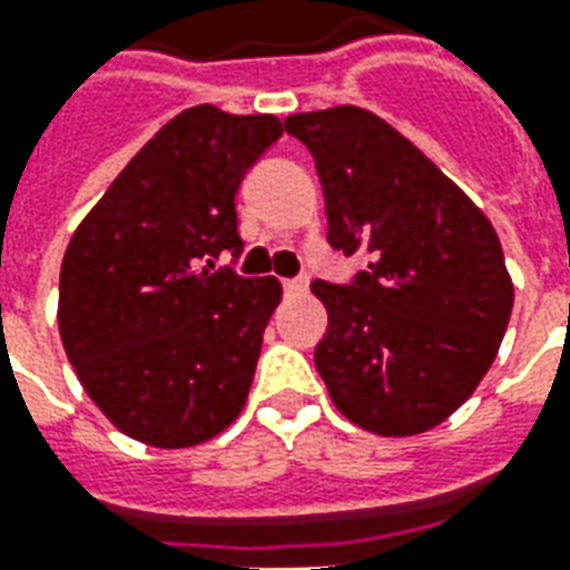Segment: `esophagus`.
I'll return each mask as SVG.
<instances>
[{
  "label": "esophagus",
  "mask_w": 570,
  "mask_h": 570,
  "mask_svg": "<svg viewBox=\"0 0 570 570\" xmlns=\"http://www.w3.org/2000/svg\"><path fill=\"white\" fill-rule=\"evenodd\" d=\"M308 289V284L302 277H293V281H284V293L286 296H302Z\"/></svg>",
  "instance_id": "34e87169"
}]
</instances>
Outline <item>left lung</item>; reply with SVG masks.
<instances>
[{
	"label": "left lung",
	"instance_id": "obj_1",
	"mask_svg": "<svg viewBox=\"0 0 570 570\" xmlns=\"http://www.w3.org/2000/svg\"><path fill=\"white\" fill-rule=\"evenodd\" d=\"M330 244L366 253L351 286L314 281L330 314L314 366L335 409L379 436H415L464 406L498 357L513 281L489 216L428 155L360 106L298 112Z\"/></svg>",
	"mask_w": 570,
	"mask_h": 570
}]
</instances>
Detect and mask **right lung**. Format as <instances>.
Wrapping results in <instances>:
<instances>
[{
    "label": "right lung",
    "mask_w": 570,
    "mask_h": 570,
    "mask_svg": "<svg viewBox=\"0 0 570 570\" xmlns=\"http://www.w3.org/2000/svg\"><path fill=\"white\" fill-rule=\"evenodd\" d=\"M284 125L210 104L170 118L69 237L57 326L85 394L130 440L191 449L247 403L277 277L213 272L244 249L235 195Z\"/></svg>",
    "instance_id": "add662e5"
}]
</instances>
